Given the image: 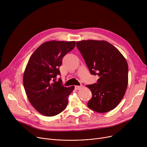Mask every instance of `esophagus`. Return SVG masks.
<instances>
[{"label":"esophagus","mask_w":147,"mask_h":147,"mask_svg":"<svg viewBox=\"0 0 147 147\" xmlns=\"http://www.w3.org/2000/svg\"><path fill=\"white\" fill-rule=\"evenodd\" d=\"M82 88V86H75V89L76 90H79Z\"/></svg>","instance_id":"1"}]
</instances>
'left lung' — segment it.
I'll return each mask as SVG.
<instances>
[{
    "mask_svg": "<svg viewBox=\"0 0 147 147\" xmlns=\"http://www.w3.org/2000/svg\"><path fill=\"white\" fill-rule=\"evenodd\" d=\"M76 46L93 75L99 78L97 83L87 85L92 96L88 107L103 113L116 107L124 96L128 84L127 63L115 47L105 40H87Z\"/></svg>",
    "mask_w": 147,
    "mask_h": 147,
    "instance_id": "obj_1",
    "label": "left lung"
}]
</instances>
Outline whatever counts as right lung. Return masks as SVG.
Listing matches in <instances>:
<instances>
[{"instance_id":"obj_1","label":"right lung","mask_w":147,"mask_h":147,"mask_svg":"<svg viewBox=\"0 0 147 147\" xmlns=\"http://www.w3.org/2000/svg\"><path fill=\"white\" fill-rule=\"evenodd\" d=\"M76 42L52 40L42 43L30 57L23 76V84L30 104L42 115H56L66 108L68 97L74 89L63 85L59 67Z\"/></svg>"}]
</instances>
